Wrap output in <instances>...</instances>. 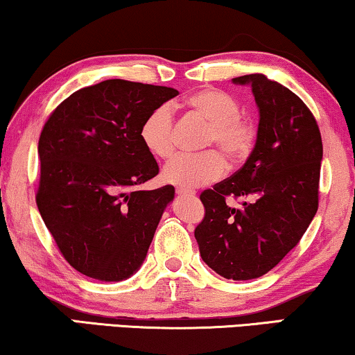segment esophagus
I'll list each match as a JSON object with an SVG mask.
<instances>
[{
    "mask_svg": "<svg viewBox=\"0 0 355 355\" xmlns=\"http://www.w3.org/2000/svg\"><path fill=\"white\" fill-rule=\"evenodd\" d=\"M176 193L179 197H193L196 191H189V189H176Z\"/></svg>",
    "mask_w": 355,
    "mask_h": 355,
    "instance_id": "obj_1",
    "label": "esophagus"
}]
</instances>
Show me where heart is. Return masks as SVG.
Here are the masks:
<instances>
[{"label": "heart", "instance_id": "obj_1", "mask_svg": "<svg viewBox=\"0 0 355 355\" xmlns=\"http://www.w3.org/2000/svg\"><path fill=\"white\" fill-rule=\"evenodd\" d=\"M186 106L208 123L202 142L203 148L220 149L231 162H241L249 157L257 142V125L250 116L239 113L241 105L234 96L205 87L189 95ZM139 137L145 150L153 157L163 159L171 157L176 150L171 106L162 105L150 111L140 124ZM219 153L205 150L202 153L178 155L163 168V181L189 191L216 181L226 168Z\"/></svg>", "mask_w": 355, "mask_h": 355}]
</instances>
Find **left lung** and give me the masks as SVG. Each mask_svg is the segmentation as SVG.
Here are the masks:
<instances>
[{"label": "left lung", "instance_id": "obj_1", "mask_svg": "<svg viewBox=\"0 0 355 355\" xmlns=\"http://www.w3.org/2000/svg\"><path fill=\"white\" fill-rule=\"evenodd\" d=\"M232 82L249 85L255 96L257 142L239 171L200 193L205 216L193 234L211 270L245 281L275 268L312 223L323 144L312 111L284 85L263 74ZM227 196L246 200L234 209Z\"/></svg>", "mask_w": 355, "mask_h": 355}]
</instances>
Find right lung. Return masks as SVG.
Masks as SVG:
<instances>
[{
    "mask_svg": "<svg viewBox=\"0 0 355 355\" xmlns=\"http://www.w3.org/2000/svg\"><path fill=\"white\" fill-rule=\"evenodd\" d=\"M178 94L171 87L103 80L67 96L43 125L37 207L79 273L123 281L147 257L174 187L137 189L159 171L139 129L150 111Z\"/></svg>",
    "mask_w": 355,
    "mask_h": 355,
    "instance_id": "1",
    "label": "right lung"
}]
</instances>
